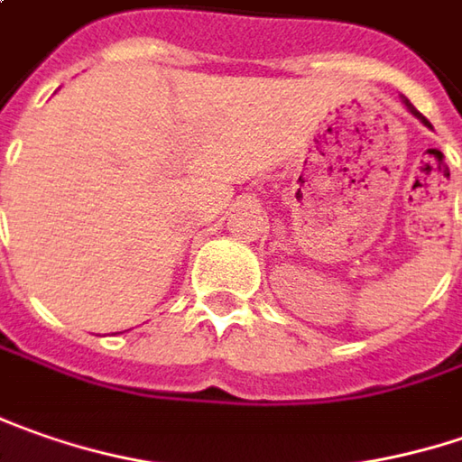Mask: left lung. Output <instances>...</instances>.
Wrapping results in <instances>:
<instances>
[{"label":"left lung","mask_w":462,"mask_h":462,"mask_svg":"<svg viewBox=\"0 0 462 462\" xmlns=\"http://www.w3.org/2000/svg\"><path fill=\"white\" fill-rule=\"evenodd\" d=\"M406 106H409V111H411L413 116H419V118H421V121H424V124H427V118H424V116H421V113L416 111V108H413V106H411V103H409V100H406Z\"/></svg>","instance_id":"8db88e82"}]
</instances>
